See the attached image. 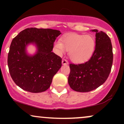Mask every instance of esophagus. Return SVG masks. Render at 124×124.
Returning a JSON list of instances; mask_svg holds the SVG:
<instances>
[{
	"mask_svg": "<svg viewBox=\"0 0 124 124\" xmlns=\"http://www.w3.org/2000/svg\"><path fill=\"white\" fill-rule=\"evenodd\" d=\"M62 63L64 65H66V61L65 60V59H63V60H62Z\"/></svg>",
	"mask_w": 124,
	"mask_h": 124,
	"instance_id": "1",
	"label": "esophagus"
}]
</instances>
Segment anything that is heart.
<instances>
[{
  "label": "heart",
  "mask_w": 124,
  "mask_h": 124,
  "mask_svg": "<svg viewBox=\"0 0 124 124\" xmlns=\"http://www.w3.org/2000/svg\"><path fill=\"white\" fill-rule=\"evenodd\" d=\"M83 50H84V54H85V55H86V57H89L91 53V50H90V46L89 45H85V46H84L83 47Z\"/></svg>",
  "instance_id": "b5f03b06"
}]
</instances>
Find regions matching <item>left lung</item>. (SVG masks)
<instances>
[{"mask_svg": "<svg viewBox=\"0 0 124 124\" xmlns=\"http://www.w3.org/2000/svg\"><path fill=\"white\" fill-rule=\"evenodd\" d=\"M60 31L28 28L13 39L8 54L10 74L21 89L41 93L49 89L52 78L62 66V58L52 52L54 43ZM34 45L37 51L30 55L26 48Z\"/></svg>", "mask_w": 124, "mask_h": 124, "instance_id": "left-lung-1", "label": "left lung"}]
</instances>
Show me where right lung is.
<instances>
[{
  "instance_id": "right-lung-1",
  "label": "right lung",
  "mask_w": 124,
  "mask_h": 124,
  "mask_svg": "<svg viewBox=\"0 0 124 124\" xmlns=\"http://www.w3.org/2000/svg\"><path fill=\"white\" fill-rule=\"evenodd\" d=\"M93 31L96 32V45L92 57L84 62L86 58L84 46L91 45L90 41L85 40L76 55L77 64L69 65L70 72L68 83L76 92H89L96 89L106 82L111 69L113 54L111 39L103 31Z\"/></svg>"
}]
</instances>
